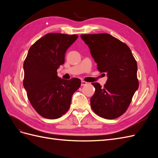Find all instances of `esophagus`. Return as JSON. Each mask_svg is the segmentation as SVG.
Masks as SVG:
<instances>
[{
    "label": "esophagus",
    "mask_w": 158,
    "mask_h": 158,
    "mask_svg": "<svg viewBox=\"0 0 158 158\" xmlns=\"http://www.w3.org/2000/svg\"><path fill=\"white\" fill-rule=\"evenodd\" d=\"M86 84H87V82H85V81H82V82H81V85H85Z\"/></svg>",
    "instance_id": "34e87169"
}]
</instances>
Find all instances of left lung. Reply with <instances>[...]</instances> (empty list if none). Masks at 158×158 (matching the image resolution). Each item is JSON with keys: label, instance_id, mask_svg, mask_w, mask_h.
<instances>
[{"label": "left lung", "instance_id": "8db88e82", "mask_svg": "<svg viewBox=\"0 0 158 158\" xmlns=\"http://www.w3.org/2000/svg\"><path fill=\"white\" fill-rule=\"evenodd\" d=\"M90 49L100 73H106L103 87L92 83L95 91L90 104L94 112L107 119L125 113L138 88L137 63L130 48L108 33L80 35Z\"/></svg>", "mask_w": 158, "mask_h": 158}]
</instances>
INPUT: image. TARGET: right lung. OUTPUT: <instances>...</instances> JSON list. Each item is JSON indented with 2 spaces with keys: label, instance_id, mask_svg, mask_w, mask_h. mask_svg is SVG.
I'll use <instances>...</instances> for the list:
<instances>
[{
  "label": "right lung",
  "instance_id": "1",
  "mask_svg": "<svg viewBox=\"0 0 158 158\" xmlns=\"http://www.w3.org/2000/svg\"><path fill=\"white\" fill-rule=\"evenodd\" d=\"M77 35L47 33L33 44L23 63V85L37 113L44 118H60L69 110L73 94L81 85L79 78H60L57 69L64 63L69 47Z\"/></svg>",
  "mask_w": 158,
  "mask_h": 158
}]
</instances>
